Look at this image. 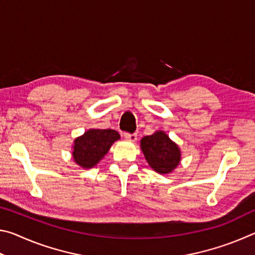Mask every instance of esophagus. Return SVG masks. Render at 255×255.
I'll use <instances>...</instances> for the list:
<instances>
[{"instance_id":"34e87169","label":"esophagus","mask_w":255,"mask_h":255,"mask_svg":"<svg viewBox=\"0 0 255 255\" xmlns=\"http://www.w3.org/2000/svg\"><path fill=\"white\" fill-rule=\"evenodd\" d=\"M124 137L126 138L127 140L130 141H135L137 139V135L136 133H129V132H124Z\"/></svg>"}]
</instances>
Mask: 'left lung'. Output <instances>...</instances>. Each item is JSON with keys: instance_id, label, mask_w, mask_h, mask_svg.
Returning <instances> with one entry per match:
<instances>
[{"instance_id": "obj_1", "label": "left lung", "mask_w": 255, "mask_h": 255, "mask_svg": "<svg viewBox=\"0 0 255 255\" xmlns=\"http://www.w3.org/2000/svg\"><path fill=\"white\" fill-rule=\"evenodd\" d=\"M140 148L149 166L157 173H171L180 164L181 152L179 146L162 130L141 138Z\"/></svg>"}]
</instances>
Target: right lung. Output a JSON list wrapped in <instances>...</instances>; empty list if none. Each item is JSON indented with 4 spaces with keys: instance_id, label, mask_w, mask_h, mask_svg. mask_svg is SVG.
<instances>
[{
    "instance_id": "1",
    "label": "right lung",
    "mask_w": 255,
    "mask_h": 255,
    "mask_svg": "<svg viewBox=\"0 0 255 255\" xmlns=\"http://www.w3.org/2000/svg\"><path fill=\"white\" fill-rule=\"evenodd\" d=\"M120 139L114 129H89L77 137L73 145V158L83 169H91L101 161L116 140Z\"/></svg>"
}]
</instances>
